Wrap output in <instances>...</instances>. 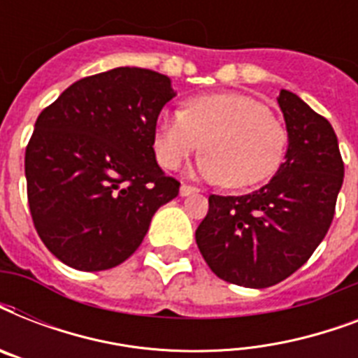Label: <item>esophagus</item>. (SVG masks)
I'll list each match as a JSON object with an SVG mask.
<instances>
[{
  "instance_id": "obj_1",
  "label": "esophagus",
  "mask_w": 358,
  "mask_h": 358,
  "mask_svg": "<svg viewBox=\"0 0 358 358\" xmlns=\"http://www.w3.org/2000/svg\"><path fill=\"white\" fill-rule=\"evenodd\" d=\"M196 187H193V185H187V184H182L180 185V195L182 196H187V195H193V193H196Z\"/></svg>"
}]
</instances>
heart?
Returning a JSON list of instances; mask_svg holds the SVG:
<instances>
[{
	"instance_id": "obj_1",
	"label": "heart",
	"mask_w": 358,
	"mask_h": 358,
	"mask_svg": "<svg viewBox=\"0 0 358 358\" xmlns=\"http://www.w3.org/2000/svg\"><path fill=\"white\" fill-rule=\"evenodd\" d=\"M288 134L266 103L245 94H204L184 111H163L154 129L159 165L176 171L195 152L199 178L229 187H250L275 174L286 154Z\"/></svg>"
}]
</instances>
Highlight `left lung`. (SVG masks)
<instances>
[{
	"mask_svg": "<svg viewBox=\"0 0 358 358\" xmlns=\"http://www.w3.org/2000/svg\"><path fill=\"white\" fill-rule=\"evenodd\" d=\"M277 102L288 131L284 163L249 195H210V210L195 232L210 269L245 288H269L310 258L333 223L344 182L329 120L284 89Z\"/></svg>",
	"mask_w": 358,
	"mask_h": 358,
	"instance_id": "obj_1",
	"label": "left lung"
}]
</instances>
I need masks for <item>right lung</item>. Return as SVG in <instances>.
<instances>
[{
    "mask_svg": "<svg viewBox=\"0 0 358 358\" xmlns=\"http://www.w3.org/2000/svg\"><path fill=\"white\" fill-rule=\"evenodd\" d=\"M171 78L119 66L76 81L35 122L25 148L35 229L53 256L103 271L134 255L180 184L156 162L154 129Z\"/></svg>",
    "mask_w": 358,
    "mask_h": 358,
    "instance_id": "1",
    "label": "right lung"
}]
</instances>
